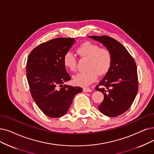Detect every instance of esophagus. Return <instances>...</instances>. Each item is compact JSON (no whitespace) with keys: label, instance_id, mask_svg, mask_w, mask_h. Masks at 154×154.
I'll list each match as a JSON object with an SVG mask.
<instances>
[{"label":"esophagus","instance_id":"1","mask_svg":"<svg viewBox=\"0 0 154 154\" xmlns=\"http://www.w3.org/2000/svg\"><path fill=\"white\" fill-rule=\"evenodd\" d=\"M92 91V90L90 88H83V91L85 92H91Z\"/></svg>","mask_w":154,"mask_h":154}]
</instances>
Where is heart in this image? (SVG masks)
Returning <instances> with one entry per match:
<instances>
[{"label": "heart", "mask_w": 154, "mask_h": 154, "mask_svg": "<svg viewBox=\"0 0 154 154\" xmlns=\"http://www.w3.org/2000/svg\"><path fill=\"white\" fill-rule=\"evenodd\" d=\"M76 52L81 57L88 59L87 65L88 71L74 76L73 81L76 85L82 87L89 85L96 80L98 75L103 76L110 70L112 56L108 48H100L97 44L86 42L78 47ZM63 64L71 71H75L76 69V59L70 52L64 54Z\"/></svg>", "instance_id": "1"}]
</instances>
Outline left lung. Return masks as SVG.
<instances>
[{
  "instance_id": "left-lung-1",
  "label": "left lung",
  "mask_w": 154,
  "mask_h": 154,
  "mask_svg": "<svg viewBox=\"0 0 154 154\" xmlns=\"http://www.w3.org/2000/svg\"><path fill=\"white\" fill-rule=\"evenodd\" d=\"M88 37L100 42L112 54L110 69L95 90L103 94V100L98 106L100 111L109 117L118 116L128 110L137 96L136 63L126 48L116 40L106 35Z\"/></svg>"
}]
</instances>
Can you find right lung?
Masks as SVG:
<instances>
[{
	"mask_svg": "<svg viewBox=\"0 0 154 154\" xmlns=\"http://www.w3.org/2000/svg\"><path fill=\"white\" fill-rule=\"evenodd\" d=\"M75 42L72 38L52 39L35 48L28 58L26 77L31 94L39 109L50 118L64 116L74 97L83 91L79 87L64 84L71 77L63 57Z\"/></svg>",
	"mask_w": 154,
	"mask_h": 154,
	"instance_id": "1",
	"label": "right lung"
}]
</instances>
